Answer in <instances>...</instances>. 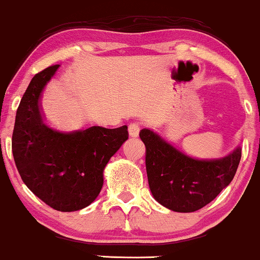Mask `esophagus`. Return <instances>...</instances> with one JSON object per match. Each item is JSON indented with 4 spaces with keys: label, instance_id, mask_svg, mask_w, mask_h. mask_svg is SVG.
<instances>
[{
    "label": "esophagus",
    "instance_id": "34e87169",
    "mask_svg": "<svg viewBox=\"0 0 260 260\" xmlns=\"http://www.w3.org/2000/svg\"><path fill=\"white\" fill-rule=\"evenodd\" d=\"M141 126L138 123H131L129 125V134L131 137H137L138 134H140Z\"/></svg>",
    "mask_w": 260,
    "mask_h": 260
}]
</instances>
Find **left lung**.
Here are the masks:
<instances>
[{
	"label": "left lung",
	"mask_w": 260,
	"mask_h": 260,
	"mask_svg": "<svg viewBox=\"0 0 260 260\" xmlns=\"http://www.w3.org/2000/svg\"><path fill=\"white\" fill-rule=\"evenodd\" d=\"M140 137L147 149L145 167L152 197L174 212H195L214 200L233 180L241 158L240 147L225 157L199 159L150 129L141 130Z\"/></svg>",
	"instance_id": "obj_1"
}]
</instances>
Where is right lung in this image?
<instances>
[{
  "mask_svg": "<svg viewBox=\"0 0 260 260\" xmlns=\"http://www.w3.org/2000/svg\"><path fill=\"white\" fill-rule=\"evenodd\" d=\"M59 65L35 74L16 111L12 149L24 184L60 212L87 207L101 193L103 172L127 140V126L60 131L42 118L40 97Z\"/></svg>",
  "mask_w": 260,
  "mask_h": 260,
  "instance_id": "1",
  "label": "right lung"
}]
</instances>
